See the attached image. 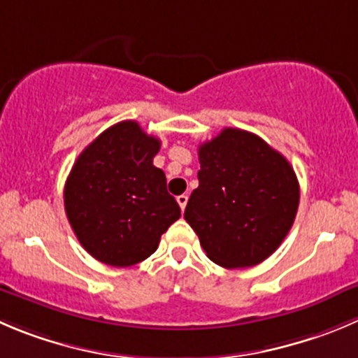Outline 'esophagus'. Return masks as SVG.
Segmentation results:
<instances>
[{"instance_id":"esophagus-1","label":"esophagus","mask_w":358,"mask_h":358,"mask_svg":"<svg viewBox=\"0 0 358 358\" xmlns=\"http://www.w3.org/2000/svg\"><path fill=\"white\" fill-rule=\"evenodd\" d=\"M177 203H179V207H181V209L185 210L186 203H188V195H179V196H177Z\"/></svg>"}]
</instances>
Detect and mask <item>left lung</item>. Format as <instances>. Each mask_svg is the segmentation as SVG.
I'll return each instance as SVG.
<instances>
[{
	"mask_svg": "<svg viewBox=\"0 0 358 358\" xmlns=\"http://www.w3.org/2000/svg\"><path fill=\"white\" fill-rule=\"evenodd\" d=\"M199 188L185 220L214 264L253 267L283 243L297 214L299 181L281 152L258 135L224 128L199 148Z\"/></svg>",
	"mask_w": 358,
	"mask_h": 358,
	"instance_id": "1",
	"label": "left lung"
}]
</instances>
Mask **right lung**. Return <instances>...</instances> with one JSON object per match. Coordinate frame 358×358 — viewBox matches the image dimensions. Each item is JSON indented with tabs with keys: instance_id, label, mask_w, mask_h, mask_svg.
<instances>
[{
	"instance_id": "add662e5",
	"label": "right lung",
	"mask_w": 358,
	"mask_h": 358,
	"mask_svg": "<svg viewBox=\"0 0 358 358\" xmlns=\"http://www.w3.org/2000/svg\"><path fill=\"white\" fill-rule=\"evenodd\" d=\"M159 141L138 122L121 121L77 158L64 185V210L84 250L101 264L130 267L151 257L162 234L181 217L152 165Z\"/></svg>"
}]
</instances>
